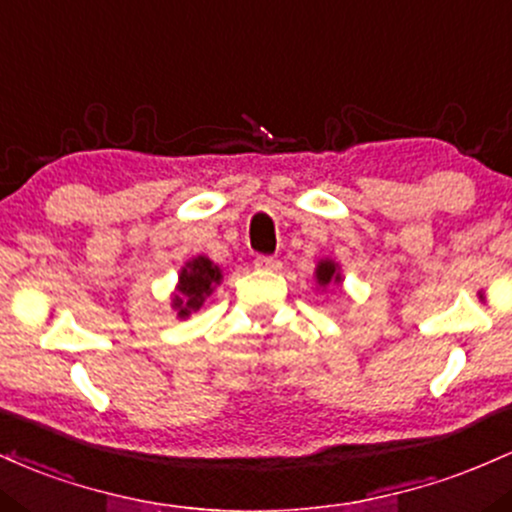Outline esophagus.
Segmentation results:
<instances>
[{
    "mask_svg": "<svg viewBox=\"0 0 512 512\" xmlns=\"http://www.w3.org/2000/svg\"><path fill=\"white\" fill-rule=\"evenodd\" d=\"M254 266L261 268V271H278L280 261L275 256H256Z\"/></svg>",
    "mask_w": 512,
    "mask_h": 512,
    "instance_id": "34e87169",
    "label": "esophagus"
}]
</instances>
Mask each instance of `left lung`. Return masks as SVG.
<instances>
[{"mask_svg": "<svg viewBox=\"0 0 512 512\" xmlns=\"http://www.w3.org/2000/svg\"><path fill=\"white\" fill-rule=\"evenodd\" d=\"M317 280L321 285H329L331 280H341V275L336 273V263H331V261H321L319 263V268H317Z\"/></svg>", "mask_w": 512, "mask_h": 512, "instance_id": "obj_1", "label": "left lung"}]
</instances>
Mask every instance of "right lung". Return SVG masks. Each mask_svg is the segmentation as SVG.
I'll use <instances>...</instances> for the list:
<instances>
[{"label":"right lung","instance_id":"obj_1","mask_svg":"<svg viewBox=\"0 0 512 512\" xmlns=\"http://www.w3.org/2000/svg\"><path fill=\"white\" fill-rule=\"evenodd\" d=\"M220 280V268L210 258L198 256L186 263L179 275V292L174 295V309H179V317H188L195 309H200V304L212 295V287L220 285Z\"/></svg>","mask_w":512,"mask_h":512}]
</instances>
